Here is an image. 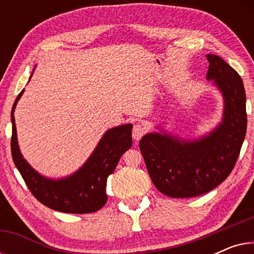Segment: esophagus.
I'll list each match as a JSON object with an SVG mask.
<instances>
[{"instance_id": "1", "label": "esophagus", "mask_w": 254, "mask_h": 254, "mask_svg": "<svg viewBox=\"0 0 254 254\" xmlns=\"http://www.w3.org/2000/svg\"><path fill=\"white\" fill-rule=\"evenodd\" d=\"M145 131H147V127L141 124H136L133 127V138L135 141H138L145 134Z\"/></svg>"}]
</instances>
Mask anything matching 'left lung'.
<instances>
[{"label": "left lung", "mask_w": 254, "mask_h": 254, "mask_svg": "<svg viewBox=\"0 0 254 254\" xmlns=\"http://www.w3.org/2000/svg\"><path fill=\"white\" fill-rule=\"evenodd\" d=\"M208 81L223 98L216 127L199 138H182L162 126L141 138L140 150L156 189L171 197H193L227 179L246 134V95L241 76L218 55L207 54Z\"/></svg>", "instance_id": "8db88e82"}]
</instances>
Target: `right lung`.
Here are the masks:
<instances>
[{
    "mask_svg": "<svg viewBox=\"0 0 254 254\" xmlns=\"http://www.w3.org/2000/svg\"><path fill=\"white\" fill-rule=\"evenodd\" d=\"M23 92L24 89L11 110V154L13 163L31 193L46 207L62 213L88 214L99 210L107 201V177L113 173L121 156L133 144V125L125 124L107 129L77 171L64 178H48L36 171L20 152L13 112Z\"/></svg>",
    "mask_w": 254,
    "mask_h": 254,
    "instance_id": "obj_1",
    "label": "right lung"
}]
</instances>
